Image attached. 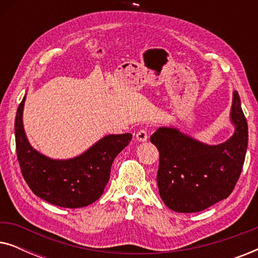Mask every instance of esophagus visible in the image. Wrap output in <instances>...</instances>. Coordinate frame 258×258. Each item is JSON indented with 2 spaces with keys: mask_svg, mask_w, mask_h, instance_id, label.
Instances as JSON below:
<instances>
[{
  "mask_svg": "<svg viewBox=\"0 0 258 258\" xmlns=\"http://www.w3.org/2000/svg\"><path fill=\"white\" fill-rule=\"evenodd\" d=\"M148 132L146 129H141L140 132H137L136 134V139L137 141H140V142H146V141H148Z\"/></svg>",
  "mask_w": 258,
  "mask_h": 258,
  "instance_id": "esophagus-1",
  "label": "esophagus"
}]
</instances>
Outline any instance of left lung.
<instances>
[{
	"label": "left lung",
	"instance_id": "obj_1",
	"mask_svg": "<svg viewBox=\"0 0 258 258\" xmlns=\"http://www.w3.org/2000/svg\"><path fill=\"white\" fill-rule=\"evenodd\" d=\"M230 123L234 134L220 144L201 142L175 126H160L150 136L160 153L158 192L169 209L197 213L230 195L248 148V123L236 90Z\"/></svg>",
	"mask_w": 258,
	"mask_h": 258
}]
</instances>
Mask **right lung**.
Returning a JSON list of instances; mask_svg holds the SVG:
<instances>
[{"label": "right lung", "instance_id": "obj_1", "mask_svg": "<svg viewBox=\"0 0 258 258\" xmlns=\"http://www.w3.org/2000/svg\"><path fill=\"white\" fill-rule=\"evenodd\" d=\"M26 97L27 94L16 112L15 141L27 184L35 195L57 207L82 208L94 203L104 191L115 157L128 146L133 135H105L75 157L50 158L31 146L24 132Z\"/></svg>", "mask_w": 258, "mask_h": 258}]
</instances>
